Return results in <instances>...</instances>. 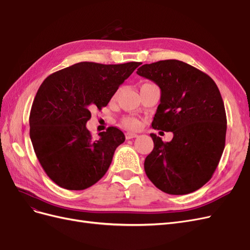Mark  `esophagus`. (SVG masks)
Masks as SVG:
<instances>
[{"instance_id": "esophagus-1", "label": "esophagus", "mask_w": 250, "mask_h": 250, "mask_svg": "<svg viewBox=\"0 0 250 250\" xmlns=\"http://www.w3.org/2000/svg\"><path fill=\"white\" fill-rule=\"evenodd\" d=\"M125 137L127 140H130V139H133V138H137L138 134L137 133H133V132H126L125 133Z\"/></svg>"}]
</instances>
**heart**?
Wrapping results in <instances>:
<instances>
[{
	"mask_svg": "<svg viewBox=\"0 0 250 250\" xmlns=\"http://www.w3.org/2000/svg\"><path fill=\"white\" fill-rule=\"evenodd\" d=\"M123 124L128 129H138L140 127V122L134 118L131 117H127L123 119Z\"/></svg>",
	"mask_w": 250,
	"mask_h": 250,
	"instance_id": "b5f03b06",
	"label": "heart"
}]
</instances>
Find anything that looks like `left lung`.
I'll list each match as a JSON object with an SVG mask.
<instances>
[{
    "instance_id": "1",
    "label": "left lung",
    "mask_w": 250,
    "mask_h": 250,
    "mask_svg": "<svg viewBox=\"0 0 250 250\" xmlns=\"http://www.w3.org/2000/svg\"><path fill=\"white\" fill-rule=\"evenodd\" d=\"M138 75L161 88V103L152 128L173 132L171 142L151 133L154 148L144 168L161 191L185 195L206 185L225 147L226 113L215 81L176 59L144 64Z\"/></svg>"
}]
</instances>
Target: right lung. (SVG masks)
Returning a JSON list of instances; mask_svg holds the SVG:
<instances>
[{
    "label": "right lung",
    "instance_id": "right-lung-1",
    "mask_svg": "<svg viewBox=\"0 0 250 250\" xmlns=\"http://www.w3.org/2000/svg\"><path fill=\"white\" fill-rule=\"evenodd\" d=\"M140 64L83 62L43 80L30 111V139L42 169L57 186L85 190L107 172L125 135L111 126L94 139L85 125L90 111L106 106Z\"/></svg>",
    "mask_w": 250,
    "mask_h": 250
}]
</instances>
